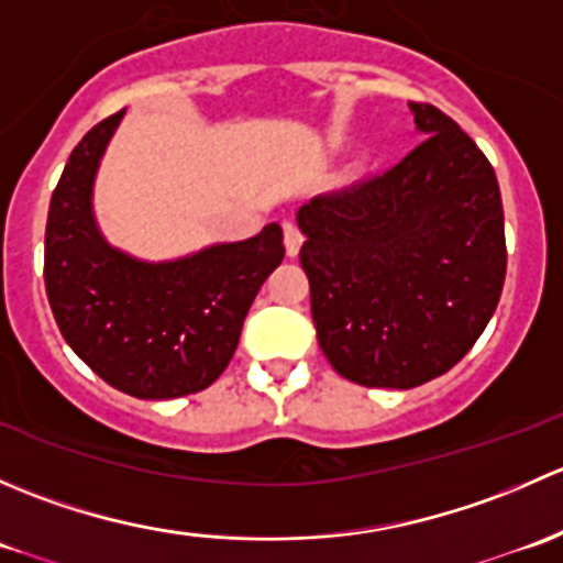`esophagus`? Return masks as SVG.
<instances>
[{"label": "esophagus", "instance_id": "obj_1", "mask_svg": "<svg viewBox=\"0 0 563 563\" xmlns=\"http://www.w3.org/2000/svg\"><path fill=\"white\" fill-rule=\"evenodd\" d=\"M283 240H286V253L294 258L299 247H302V231H299V225L291 218L283 220Z\"/></svg>", "mask_w": 563, "mask_h": 563}]
</instances>
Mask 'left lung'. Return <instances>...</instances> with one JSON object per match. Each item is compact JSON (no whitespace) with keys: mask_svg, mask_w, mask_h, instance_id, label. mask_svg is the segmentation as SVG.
Segmentation results:
<instances>
[{"mask_svg":"<svg viewBox=\"0 0 563 563\" xmlns=\"http://www.w3.org/2000/svg\"><path fill=\"white\" fill-rule=\"evenodd\" d=\"M397 166L318 196L297 214L318 345L362 387L444 376L496 313L507 240L496 172L430 103Z\"/></svg>","mask_w":563,"mask_h":563,"instance_id":"left-lung-1","label":"left lung"}]
</instances>
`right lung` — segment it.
Returning a JSON list of instances; mask_svg holds the SVG:
<instances>
[{
	"mask_svg": "<svg viewBox=\"0 0 563 563\" xmlns=\"http://www.w3.org/2000/svg\"><path fill=\"white\" fill-rule=\"evenodd\" d=\"M124 111L95 124L51 196L45 294L62 338L113 389L168 400L207 389L229 367L255 294L280 266L283 229L176 261L111 247L92 212V185Z\"/></svg>",
	"mask_w": 563,
	"mask_h": 563,
	"instance_id": "1",
	"label": "right lung"
}]
</instances>
